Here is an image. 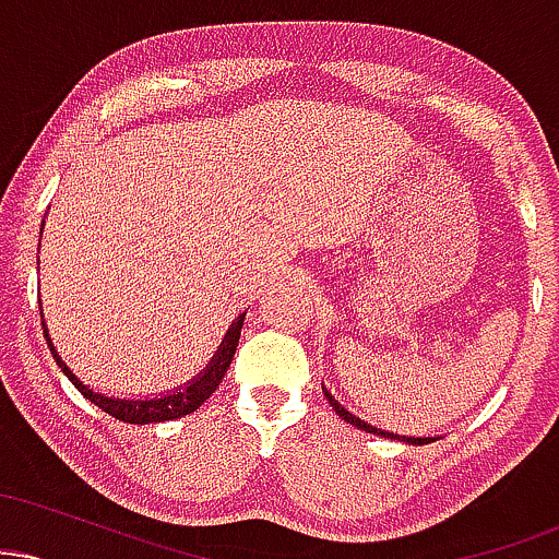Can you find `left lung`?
Listing matches in <instances>:
<instances>
[{
  "instance_id": "left-lung-1",
  "label": "left lung",
  "mask_w": 559,
  "mask_h": 559,
  "mask_svg": "<svg viewBox=\"0 0 559 559\" xmlns=\"http://www.w3.org/2000/svg\"><path fill=\"white\" fill-rule=\"evenodd\" d=\"M323 391H325V400H329V402H331V407L336 409V415H338V418L349 423V426L360 428V431H365V433H376V436H381V439H394V441H404V444H415V447L431 444V441H436V436H400V433H394V431H383V428H378V426H370L368 420L357 418L355 413H349V409H346L344 404L338 402L336 396H333L329 389L323 386Z\"/></svg>"
}]
</instances>
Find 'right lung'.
I'll use <instances>...</instances> for the list:
<instances>
[{"instance_id":"obj_1","label":"right lung","mask_w":559,"mask_h":559,"mask_svg":"<svg viewBox=\"0 0 559 559\" xmlns=\"http://www.w3.org/2000/svg\"><path fill=\"white\" fill-rule=\"evenodd\" d=\"M243 316H247V312H241V316L230 323V329L226 331V336H223V342L217 346L213 360L207 362V368L199 370V373L194 378H189L183 386L165 391V394H150V396H115V394H107V391L83 383L81 378L70 370V365L62 360V355L52 344L47 323H44V310H41V325H44V336H47V344L49 349H52V357L57 360V365H60V370L88 402L96 404L99 409H105V413L112 415L115 420L133 423V426H146V423H165V420L183 418V415L194 413L197 407H202V404L215 394V389L221 386L223 376H226V370L230 368V360H234L236 355V346H239Z\"/></svg>"}]
</instances>
